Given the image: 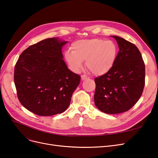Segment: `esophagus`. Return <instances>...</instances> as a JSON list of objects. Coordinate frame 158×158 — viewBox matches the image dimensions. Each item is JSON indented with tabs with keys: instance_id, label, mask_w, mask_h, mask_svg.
I'll use <instances>...</instances> for the list:
<instances>
[{
	"instance_id": "esophagus-1",
	"label": "esophagus",
	"mask_w": 158,
	"mask_h": 158,
	"mask_svg": "<svg viewBox=\"0 0 158 158\" xmlns=\"http://www.w3.org/2000/svg\"><path fill=\"white\" fill-rule=\"evenodd\" d=\"M81 78H82V80H85L88 79V77L85 75H82V76H81Z\"/></svg>"
}]
</instances>
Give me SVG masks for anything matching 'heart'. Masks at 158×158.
Returning <instances> with one entry per match:
<instances>
[{
    "label": "heart",
    "mask_w": 158,
    "mask_h": 158,
    "mask_svg": "<svg viewBox=\"0 0 158 158\" xmlns=\"http://www.w3.org/2000/svg\"><path fill=\"white\" fill-rule=\"evenodd\" d=\"M118 54L117 45L112 41L98 38L77 41L72 45V52H65L70 68L78 72L85 60L86 67L98 76L106 74L112 69Z\"/></svg>",
    "instance_id": "obj_1"
}]
</instances>
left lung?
I'll return each mask as SVG.
<instances>
[{
    "label": "left lung",
    "mask_w": 158,
    "mask_h": 158,
    "mask_svg": "<svg viewBox=\"0 0 158 158\" xmlns=\"http://www.w3.org/2000/svg\"><path fill=\"white\" fill-rule=\"evenodd\" d=\"M119 51L112 69L95 78L94 102L107 114L125 112L140 98L145 84V65L140 51L122 37L112 36Z\"/></svg>",
    "instance_id": "1"
}]
</instances>
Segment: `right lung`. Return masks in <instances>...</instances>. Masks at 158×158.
Instances as JSON below:
<instances>
[{"instance_id": "add662e5", "label": "right lung", "mask_w": 158, "mask_h": 158, "mask_svg": "<svg viewBox=\"0 0 158 158\" xmlns=\"http://www.w3.org/2000/svg\"><path fill=\"white\" fill-rule=\"evenodd\" d=\"M68 41L42 40L22 52L14 69V83L22 106L40 116L64 112L78 86L80 76L69 69L62 53Z\"/></svg>"}]
</instances>
